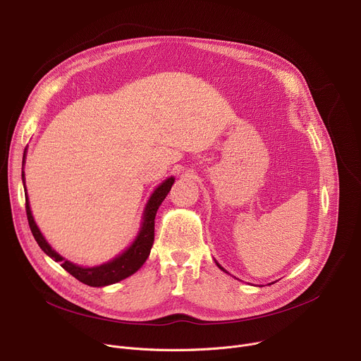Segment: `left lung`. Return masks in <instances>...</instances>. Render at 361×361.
I'll list each match as a JSON object with an SVG mask.
<instances>
[{
	"label": "left lung",
	"instance_id": "8db88e82",
	"mask_svg": "<svg viewBox=\"0 0 361 361\" xmlns=\"http://www.w3.org/2000/svg\"><path fill=\"white\" fill-rule=\"evenodd\" d=\"M216 266H218V267H219V269H221V270H222V271H225V273H228V271H226V270H225V269H224V267H222V266H221V264H219V262H216Z\"/></svg>",
	"mask_w": 361,
	"mask_h": 361
}]
</instances>
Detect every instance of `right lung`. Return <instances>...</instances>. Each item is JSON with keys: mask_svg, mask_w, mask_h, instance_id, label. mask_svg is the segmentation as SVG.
Wrapping results in <instances>:
<instances>
[{"mask_svg": "<svg viewBox=\"0 0 361 361\" xmlns=\"http://www.w3.org/2000/svg\"><path fill=\"white\" fill-rule=\"evenodd\" d=\"M24 158H26V149H24V154H23V166H24ZM21 178H23V184H24V171L21 174ZM174 180H176L174 177L166 178L155 188L151 199L147 203L145 212H143L142 226L137 232V236L135 238V241L132 243V245L126 251L117 255L116 258L102 264V266H95V267L77 266V264L71 262V261L65 259L63 257H61L49 244H47L44 236L42 235V232L39 231V228L33 219L29 199H27V191H26L24 195H26V213H27L30 231L36 239V243L42 248V251L49 255L52 259L61 262V266L69 274H72L77 280H80L81 283L92 286V287H103V286L117 283L120 280L132 276L133 273H136L143 266V262H145L147 258L149 257V252H151V248L154 244L157 210L161 206V203L164 202V199L166 197V195L170 193V190L174 184Z\"/></svg>", "mask_w": 361, "mask_h": 361, "instance_id": "right-lung-1", "label": "right lung"}]
</instances>
